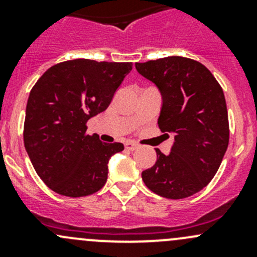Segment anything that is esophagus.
<instances>
[{
	"label": "esophagus",
	"instance_id": "34e87169",
	"mask_svg": "<svg viewBox=\"0 0 257 257\" xmlns=\"http://www.w3.org/2000/svg\"><path fill=\"white\" fill-rule=\"evenodd\" d=\"M138 148H139V145L137 143H132V142L125 143V149H128V150H137Z\"/></svg>",
	"mask_w": 257,
	"mask_h": 257
}]
</instances>
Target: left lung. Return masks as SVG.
<instances>
[{"mask_svg":"<svg viewBox=\"0 0 257 257\" xmlns=\"http://www.w3.org/2000/svg\"><path fill=\"white\" fill-rule=\"evenodd\" d=\"M162 93L158 125L174 134L168 155L142 173L144 184L167 199H184L205 188L216 174L229 145V118L221 85L200 62L172 56L136 63Z\"/></svg>","mask_w":257,"mask_h":257,"instance_id":"8db88e82","label":"left lung"}]
</instances>
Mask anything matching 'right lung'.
Returning a JSON list of instances; mask_svg holds the SVG:
<instances>
[{
	"label": "right lung",
	"instance_id": "obj_1",
	"mask_svg": "<svg viewBox=\"0 0 257 257\" xmlns=\"http://www.w3.org/2000/svg\"><path fill=\"white\" fill-rule=\"evenodd\" d=\"M132 68V62H61L31 89L25 148L38 177L57 194L79 198L104 186L108 162L124 145L87 134V121L107 109Z\"/></svg>",
	"mask_w": 257,
	"mask_h": 257
}]
</instances>
